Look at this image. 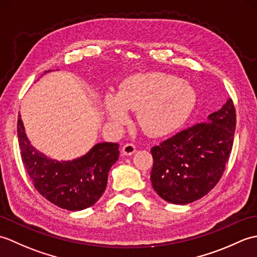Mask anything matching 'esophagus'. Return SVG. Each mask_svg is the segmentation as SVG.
<instances>
[{
	"label": "esophagus",
	"mask_w": 257,
	"mask_h": 257,
	"mask_svg": "<svg viewBox=\"0 0 257 257\" xmlns=\"http://www.w3.org/2000/svg\"><path fill=\"white\" fill-rule=\"evenodd\" d=\"M136 152V146L133 144H125L122 147V154L125 156H132Z\"/></svg>",
	"instance_id": "obj_1"
}]
</instances>
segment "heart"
I'll list each match as a JSON object with an SVG mask.
<instances>
[{"mask_svg": "<svg viewBox=\"0 0 257 257\" xmlns=\"http://www.w3.org/2000/svg\"><path fill=\"white\" fill-rule=\"evenodd\" d=\"M196 100L193 87L176 76L162 73L137 74L125 78L116 96L107 95V116L123 123L127 111H138V123L147 135L160 137L182 127Z\"/></svg>", "mask_w": 257, "mask_h": 257, "instance_id": "1", "label": "heart"}]
</instances>
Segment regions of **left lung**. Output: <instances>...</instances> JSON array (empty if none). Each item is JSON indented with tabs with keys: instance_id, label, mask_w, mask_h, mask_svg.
<instances>
[{
	"instance_id": "obj_1",
	"label": "left lung",
	"mask_w": 257,
	"mask_h": 257,
	"mask_svg": "<svg viewBox=\"0 0 257 257\" xmlns=\"http://www.w3.org/2000/svg\"><path fill=\"white\" fill-rule=\"evenodd\" d=\"M235 124V108L228 99L207 121L152 147L150 178L158 195L173 204H188L209 193L224 173Z\"/></svg>"
}]
</instances>
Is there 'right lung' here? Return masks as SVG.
Wrapping results in <instances>:
<instances>
[{
	"instance_id": "add662e5",
	"label": "right lung",
	"mask_w": 257,
	"mask_h": 257,
	"mask_svg": "<svg viewBox=\"0 0 257 257\" xmlns=\"http://www.w3.org/2000/svg\"><path fill=\"white\" fill-rule=\"evenodd\" d=\"M18 137L22 161L37 192L68 211L94 205L105 192L108 172L118 160L119 145L101 143L72 161H57L37 151L27 139L21 116Z\"/></svg>"
}]
</instances>
